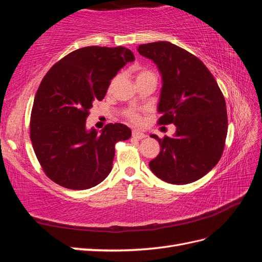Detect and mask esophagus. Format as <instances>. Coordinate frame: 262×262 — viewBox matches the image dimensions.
<instances>
[{"label":"esophagus","instance_id":"obj_1","mask_svg":"<svg viewBox=\"0 0 262 262\" xmlns=\"http://www.w3.org/2000/svg\"><path fill=\"white\" fill-rule=\"evenodd\" d=\"M132 137L135 139H139V140H140V139H143L144 137H146V135H144L143 132L139 131V130H133L132 131Z\"/></svg>","mask_w":262,"mask_h":262}]
</instances>
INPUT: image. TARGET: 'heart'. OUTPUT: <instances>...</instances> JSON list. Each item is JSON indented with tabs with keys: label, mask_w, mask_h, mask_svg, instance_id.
Instances as JSON below:
<instances>
[{
	"label": "heart",
	"mask_w": 262,
	"mask_h": 262,
	"mask_svg": "<svg viewBox=\"0 0 262 262\" xmlns=\"http://www.w3.org/2000/svg\"><path fill=\"white\" fill-rule=\"evenodd\" d=\"M150 74H152V73H151L150 71H147V69H142V71H141L140 73H139V76H138V77L144 76V75H150ZM152 75H154V74H152ZM126 116H127V118H129V120H130L131 122H133V123H139V122L141 121L140 115H139L138 112L133 111V110H131V111L127 112V113H126Z\"/></svg>",
	"instance_id": "1"
}]
</instances>
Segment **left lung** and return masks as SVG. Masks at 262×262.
Masks as SVG:
<instances>
[{"mask_svg": "<svg viewBox=\"0 0 262 262\" xmlns=\"http://www.w3.org/2000/svg\"><path fill=\"white\" fill-rule=\"evenodd\" d=\"M139 54L154 60L162 76L158 124L176 125L173 137L159 139L160 152L149 162L166 183L199 180L217 164L228 135L224 96L208 68L187 50L168 41L140 45Z\"/></svg>", "mask_w": 262, "mask_h": 262, "instance_id": "obj_1", "label": "left lung"}]
</instances>
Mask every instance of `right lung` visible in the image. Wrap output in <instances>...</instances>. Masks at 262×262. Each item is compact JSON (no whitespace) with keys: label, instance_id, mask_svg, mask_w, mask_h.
<instances>
[{"label":"right lung","instance_id":"1","mask_svg":"<svg viewBox=\"0 0 262 262\" xmlns=\"http://www.w3.org/2000/svg\"><path fill=\"white\" fill-rule=\"evenodd\" d=\"M135 60L124 47L91 46L75 50L45 75L34 96L30 139L34 154L52 182L69 189H89L112 170L115 144L131 130L110 123L101 135L86 130L93 104L105 96L111 79Z\"/></svg>","mask_w":262,"mask_h":262}]
</instances>
